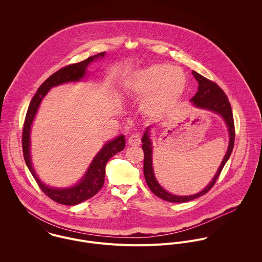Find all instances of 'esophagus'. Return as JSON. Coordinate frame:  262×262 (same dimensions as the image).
<instances>
[{
	"label": "esophagus",
	"instance_id": "1",
	"mask_svg": "<svg viewBox=\"0 0 262 262\" xmlns=\"http://www.w3.org/2000/svg\"><path fill=\"white\" fill-rule=\"evenodd\" d=\"M141 142V136L140 134L136 133V134H132L129 138H128V144L130 146H137L139 145Z\"/></svg>",
	"mask_w": 262,
	"mask_h": 262
}]
</instances>
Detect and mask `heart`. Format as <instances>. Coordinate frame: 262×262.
I'll return each instance as SVG.
<instances>
[{
  "label": "heart",
  "instance_id": "heart-1",
  "mask_svg": "<svg viewBox=\"0 0 262 262\" xmlns=\"http://www.w3.org/2000/svg\"><path fill=\"white\" fill-rule=\"evenodd\" d=\"M187 76L167 63H155L134 72L126 81V91L143 99L142 108L150 115H162L172 108L183 95Z\"/></svg>",
  "mask_w": 262,
  "mask_h": 262
}]
</instances>
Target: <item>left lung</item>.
<instances>
[{
  "instance_id": "obj_1",
  "label": "left lung",
  "mask_w": 262,
  "mask_h": 262,
  "mask_svg": "<svg viewBox=\"0 0 262 262\" xmlns=\"http://www.w3.org/2000/svg\"><path fill=\"white\" fill-rule=\"evenodd\" d=\"M192 75L199 82L198 86V92L196 94L190 99V102L195 108L202 109V110H208L210 112L216 113L222 117L224 120L225 124L228 129V134H229V145L226 151L224 158L214 176L213 180L210 182V184L205 187L203 190H201L198 193L190 194V195H178V194H172L165 190L163 187H161L153 171V165H152V142L150 139V127H147L143 137H142V149L144 152V166H143V171H144V177L147 186L149 187L150 190L159 196L160 199L171 202V203H185L191 200H194L206 192H208L212 187L215 185L216 181L218 180L223 167H224L226 162L228 161L233 146H234V139H235V128H234V120H233V114H232V109L230 106V103L228 101L227 96L225 95L223 90L214 81H211L210 79L206 78L205 76L198 74L196 72L192 71Z\"/></svg>"
}]
</instances>
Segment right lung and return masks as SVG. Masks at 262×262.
<instances>
[{
	"label": "right lung",
	"mask_w": 262,
	"mask_h": 262,
	"mask_svg": "<svg viewBox=\"0 0 262 262\" xmlns=\"http://www.w3.org/2000/svg\"><path fill=\"white\" fill-rule=\"evenodd\" d=\"M106 52L98 53L94 56L86 58L83 61L74 63L63 69L57 71L53 75H50L39 88L37 93L32 98L30 105L28 107V111L26 114L23 133H22V147H23V155L25 162L35 179L38 186L42 189V191L48 195L51 200L58 204L74 206L77 205L92 196H94L104 185L105 182V173H106V164L108 160L122 151L125 147V136L119 135L117 138L110 140L104 144V146L96 154L91 164L89 165L85 173L80 179V181L75 184V186L69 187H53L45 185L38 178L34 167L31 161V153H30V131L31 126L36 116L38 108L43 100V98L47 95L49 90L53 86L72 82V81H80L86 75V68L93 61H96L98 58H104Z\"/></svg>",
	"instance_id": "add662e5"
}]
</instances>
